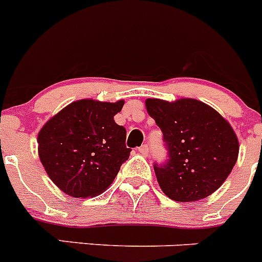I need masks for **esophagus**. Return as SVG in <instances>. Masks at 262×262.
I'll return each instance as SVG.
<instances>
[{"label": "esophagus", "mask_w": 262, "mask_h": 262, "mask_svg": "<svg viewBox=\"0 0 262 262\" xmlns=\"http://www.w3.org/2000/svg\"><path fill=\"white\" fill-rule=\"evenodd\" d=\"M138 151L141 154H142V155L147 156V154H148V145H142V146H141V147L138 148Z\"/></svg>", "instance_id": "1"}]
</instances>
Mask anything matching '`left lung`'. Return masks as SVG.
<instances>
[{
  "instance_id": "left-lung-1",
  "label": "left lung",
  "mask_w": 262,
  "mask_h": 262,
  "mask_svg": "<svg viewBox=\"0 0 262 262\" xmlns=\"http://www.w3.org/2000/svg\"><path fill=\"white\" fill-rule=\"evenodd\" d=\"M146 108L164 136L169 159L155 164L161 191L176 202H198L221 187L239 155L233 126L208 104L147 98Z\"/></svg>"
}]
</instances>
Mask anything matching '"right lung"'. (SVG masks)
<instances>
[{
    "mask_svg": "<svg viewBox=\"0 0 262 262\" xmlns=\"http://www.w3.org/2000/svg\"><path fill=\"white\" fill-rule=\"evenodd\" d=\"M124 101L80 99L60 110L38 132V156L64 194L97 196L110 187L128 160L126 130L115 123Z\"/></svg>",
    "mask_w": 262,
    "mask_h": 262,
    "instance_id": "obj_1",
    "label": "right lung"
}]
</instances>
